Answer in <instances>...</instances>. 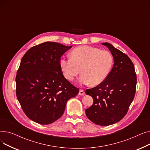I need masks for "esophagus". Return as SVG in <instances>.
<instances>
[{
    "label": "esophagus",
    "mask_w": 150,
    "mask_h": 150,
    "mask_svg": "<svg viewBox=\"0 0 150 150\" xmlns=\"http://www.w3.org/2000/svg\"><path fill=\"white\" fill-rule=\"evenodd\" d=\"M84 93H85V92H84V90H83V89H80L79 93H78V94H79L80 96H84Z\"/></svg>",
    "instance_id": "34e87169"
}]
</instances>
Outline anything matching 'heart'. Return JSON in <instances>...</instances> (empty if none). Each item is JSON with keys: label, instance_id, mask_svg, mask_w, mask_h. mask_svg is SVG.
I'll return each mask as SVG.
<instances>
[{"label": "heart", "instance_id": "obj_1", "mask_svg": "<svg viewBox=\"0 0 150 150\" xmlns=\"http://www.w3.org/2000/svg\"><path fill=\"white\" fill-rule=\"evenodd\" d=\"M112 64L113 58L109 51L89 45L76 47L71 52L70 58L60 61V67L66 79L74 81L81 72L79 81L84 85L101 84L109 75Z\"/></svg>", "mask_w": 150, "mask_h": 150}]
</instances>
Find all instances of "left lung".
<instances>
[{
  "label": "left lung",
  "mask_w": 150,
  "mask_h": 150,
  "mask_svg": "<svg viewBox=\"0 0 150 150\" xmlns=\"http://www.w3.org/2000/svg\"><path fill=\"white\" fill-rule=\"evenodd\" d=\"M111 51L114 64L106 79L97 87L86 89L93 99L86 114L93 123L108 126L121 120L127 114L134 98L137 76L134 66L127 54L111 44L105 42Z\"/></svg>",
  "instance_id": "8db88e82"
}]
</instances>
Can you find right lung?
<instances>
[{"mask_svg": "<svg viewBox=\"0 0 150 150\" xmlns=\"http://www.w3.org/2000/svg\"><path fill=\"white\" fill-rule=\"evenodd\" d=\"M71 47L45 42L31 47L21 59L16 93L23 112L35 122L48 125L57 120L67 100L79 92L60 67L61 57Z\"/></svg>", "mask_w": 150, "mask_h": 150, "instance_id": "right-lung-1", "label": "right lung"}]
</instances>
